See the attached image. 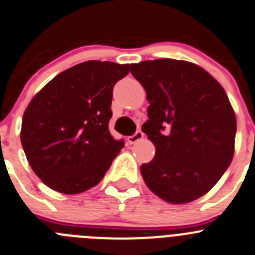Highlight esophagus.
<instances>
[{"instance_id": "esophagus-1", "label": "esophagus", "mask_w": 255, "mask_h": 255, "mask_svg": "<svg viewBox=\"0 0 255 255\" xmlns=\"http://www.w3.org/2000/svg\"><path fill=\"white\" fill-rule=\"evenodd\" d=\"M142 138H143V132H142V130H137L133 136L128 137V142H129L130 144H133V143H136V142L141 141Z\"/></svg>"}]
</instances>
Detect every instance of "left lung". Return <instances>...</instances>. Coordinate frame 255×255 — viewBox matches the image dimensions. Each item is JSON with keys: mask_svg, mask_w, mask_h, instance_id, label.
<instances>
[{"mask_svg": "<svg viewBox=\"0 0 255 255\" xmlns=\"http://www.w3.org/2000/svg\"><path fill=\"white\" fill-rule=\"evenodd\" d=\"M146 90L148 121L142 132L155 157L141 165L151 192L173 205L205 196L231 164L236 117L226 91L187 61L161 58L130 65Z\"/></svg>", "mask_w": 255, "mask_h": 255, "instance_id": "1", "label": "left lung"}]
</instances>
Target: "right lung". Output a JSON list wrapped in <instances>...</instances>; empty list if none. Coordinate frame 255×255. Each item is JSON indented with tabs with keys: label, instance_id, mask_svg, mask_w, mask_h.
I'll use <instances>...</instances> for the list:
<instances>
[{
	"label": "right lung",
	"instance_id": "obj_1",
	"mask_svg": "<svg viewBox=\"0 0 255 255\" xmlns=\"http://www.w3.org/2000/svg\"><path fill=\"white\" fill-rule=\"evenodd\" d=\"M129 65L88 61L50 80L22 116V148L34 173L59 193L77 194L99 184L122 150L109 132L117 81Z\"/></svg>",
	"mask_w": 255,
	"mask_h": 255
}]
</instances>
